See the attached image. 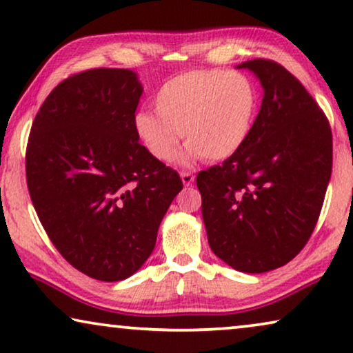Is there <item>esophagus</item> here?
<instances>
[{"instance_id": "1", "label": "esophagus", "mask_w": 353, "mask_h": 353, "mask_svg": "<svg viewBox=\"0 0 353 353\" xmlns=\"http://www.w3.org/2000/svg\"><path fill=\"white\" fill-rule=\"evenodd\" d=\"M180 176H181V181L185 186H191L192 183H194V175H192L191 172H181Z\"/></svg>"}]
</instances>
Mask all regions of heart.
<instances>
[{"mask_svg": "<svg viewBox=\"0 0 353 353\" xmlns=\"http://www.w3.org/2000/svg\"><path fill=\"white\" fill-rule=\"evenodd\" d=\"M156 112L139 110L134 133L161 162H172L188 144L186 159L220 162L233 157L252 133L259 110L254 81L239 72L197 69L178 74L156 93Z\"/></svg>", "mask_w": 353, "mask_h": 353, "instance_id": "1", "label": "heart"}]
</instances>
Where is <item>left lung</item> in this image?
Segmentation results:
<instances>
[{
	"label": "left lung",
	"instance_id": "1",
	"mask_svg": "<svg viewBox=\"0 0 353 353\" xmlns=\"http://www.w3.org/2000/svg\"><path fill=\"white\" fill-rule=\"evenodd\" d=\"M263 99L252 133L221 165L197 173L202 219L216 257L265 273L296 257L315 230L332 170L326 115L278 62L254 59Z\"/></svg>",
	"mask_w": 353,
	"mask_h": 353
}]
</instances>
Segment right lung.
Segmentation results:
<instances>
[{"label": "right lung", "mask_w": 353, "mask_h": 353, "mask_svg": "<svg viewBox=\"0 0 353 353\" xmlns=\"http://www.w3.org/2000/svg\"><path fill=\"white\" fill-rule=\"evenodd\" d=\"M143 86L128 69L62 80L32 123L27 186L62 257L99 281H122L152 254L180 175L134 133Z\"/></svg>", "instance_id": "1"}]
</instances>
